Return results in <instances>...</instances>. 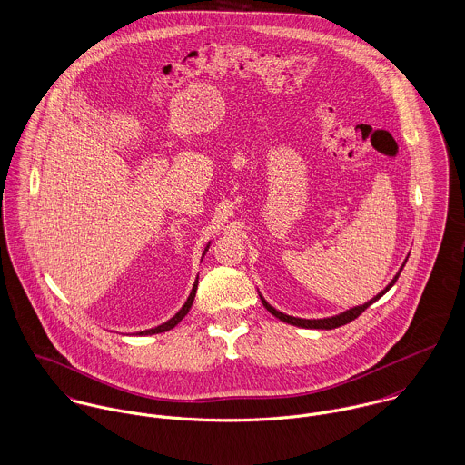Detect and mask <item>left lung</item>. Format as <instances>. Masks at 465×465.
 Segmentation results:
<instances>
[{
  "instance_id": "1",
  "label": "left lung",
  "mask_w": 465,
  "mask_h": 465,
  "mask_svg": "<svg viewBox=\"0 0 465 465\" xmlns=\"http://www.w3.org/2000/svg\"><path fill=\"white\" fill-rule=\"evenodd\" d=\"M405 263H407V260L403 262V265L400 267V271L396 272V276L391 280V283L381 291V292H378L372 300H369V302H365L363 305H359V307H353V309L344 310V312H341V313H337V315H331V317H322V319H302V317H292V315H287V313H283V312H280V310L274 309V307H271L265 300H263V296L258 292V296H260V302H262V305L265 307V309L269 310L274 317H278L280 321H283V322H287V324H292V326H300V328H310V330H333V328H339V326H344V324H348V322H351L353 319H357L359 315H361L363 310L367 309V307H371L374 302H378L394 283H396V280L400 278V272L403 271V267H405Z\"/></svg>"
}]
</instances>
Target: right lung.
<instances>
[{"instance_id":"1","label":"right lung","mask_w":465,"mask_h":465,"mask_svg":"<svg viewBox=\"0 0 465 465\" xmlns=\"http://www.w3.org/2000/svg\"><path fill=\"white\" fill-rule=\"evenodd\" d=\"M208 246H210V242H208L207 248H205V252H203V257H205V253L208 252ZM196 291H198V278H196V282H194V285H193V291H191L187 302L183 303V307L178 310L169 321L158 324L155 328H150V330H144V331H137V333H139V335H155V333H163V331H169L171 328H174V326L187 315V312L191 310V307H193V302H194V298H196Z\"/></svg>"}]
</instances>
